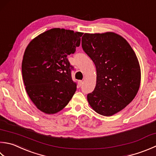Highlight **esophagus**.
Masks as SVG:
<instances>
[{
    "label": "esophagus",
    "mask_w": 156,
    "mask_h": 156,
    "mask_svg": "<svg viewBox=\"0 0 156 156\" xmlns=\"http://www.w3.org/2000/svg\"><path fill=\"white\" fill-rule=\"evenodd\" d=\"M82 84H83V81H82V80H79L78 81V85H79V86L81 87L82 85Z\"/></svg>",
    "instance_id": "1"
}]
</instances>
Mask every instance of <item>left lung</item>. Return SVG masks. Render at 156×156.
Returning a JSON list of instances; mask_svg holds the SVG:
<instances>
[{"instance_id": "obj_1", "label": "left lung", "mask_w": 156, "mask_h": 156, "mask_svg": "<svg viewBox=\"0 0 156 156\" xmlns=\"http://www.w3.org/2000/svg\"><path fill=\"white\" fill-rule=\"evenodd\" d=\"M82 47L97 70L95 88L87 94L88 103L101 115L116 114L139 90L141 69L135 53L126 40L114 32L85 33Z\"/></svg>"}]
</instances>
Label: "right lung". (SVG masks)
Instances as JSON below:
<instances>
[{
  "mask_svg": "<svg viewBox=\"0 0 156 156\" xmlns=\"http://www.w3.org/2000/svg\"><path fill=\"white\" fill-rule=\"evenodd\" d=\"M82 32L53 28L34 38L26 48L21 71L26 92L38 109L51 114L62 110L76 90L68 55L80 44Z\"/></svg>",
  "mask_w": 156,
  "mask_h": 156,
  "instance_id": "add662e5",
  "label": "right lung"
}]
</instances>
